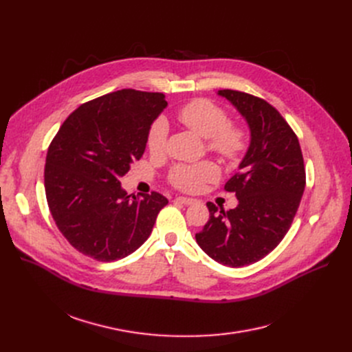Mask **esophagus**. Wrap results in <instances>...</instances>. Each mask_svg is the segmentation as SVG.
<instances>
[{
  "instance_id": "1",
  "label": "esophagus",
  "mask_w": 352,
  "mask_h": 352,
  "mask_svg": "<svg viewBox=\"0 0 352 352\" xmlns=\"http://www.w3.org/2000/svg\"><path fill=\"white\" fill-rule=\"evenodd\" d=\"M175 201L181 202V204H186V206H190L194 202L192 198H188V197H175Z\"/></svg>"
}]
</instances>
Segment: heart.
I'll return each mask as SVG.
<instances>
[{"instance_id":"1","label":"heart","mask_w":352,"mask_h":352,"mask_svg":"<svg viewBox=\"0 0 352 352\" xmlns=\"http://www.w3.org/2000/svg\"><path fill=\"white\" fill-rule=\"evenodd\" d=\"M178 120L198 135L208 138V148L228 161H238L248 148L245 128L228 122V113L218 104L207 98H195L184 104L177 111ZM168 124L157 118L146 134V148L158 155L164 151ZM218 166L210 161L198 164H178L170 173L174 187L182 191H197L202 184L218 177Z\"/></svg>"}]
</instances>
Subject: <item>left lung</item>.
I'll return each instance as SVG.
<instances>
[{
  "label": "left lung",
  "instance_id": "8db88e82",
  "mask_svg": "<svg viewBox=\"0 0 352 352\" xmlns=\"http://www.w3.org/2000/svg\"><path fill=\"white\" fill-rule=\"evenodd\" d=\"M218 96L247 120L251 141L224 187L238 206L224 211L207 202L210 219L195 239L212 260L236 268L260 261L283 241L304 194L305 168L298 138L278 109L241 91L219 89Z\"/></svg>",
  "mask_w": 352,
  "mask_h": 352
}]
</instances>
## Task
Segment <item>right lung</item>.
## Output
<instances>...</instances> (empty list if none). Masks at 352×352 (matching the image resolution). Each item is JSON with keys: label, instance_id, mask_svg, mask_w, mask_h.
I'll list each match as a JSON object with an SVG mask.
<instances>
[{"label": "right lung", "instance_id": "obj_1", "mask_svg": "<svg viewBox=\"0 0 352 352\" xmlns=\"http://www.w3.org/2000/svg\"><path fill=\"white\" fill-rule=\"evenodd\" d=\"M166 107L161 92L120 89L80 105L51 141L44 186L51 215L67 241L101 263L120 260L150 236L164 195L121 188L146 134Z\"/></svg>", "mask_w": 352, "mask_h": 352}]
</instances>
